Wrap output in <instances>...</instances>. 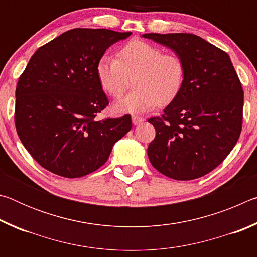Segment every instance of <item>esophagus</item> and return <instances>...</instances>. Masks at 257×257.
<instances>
[{"label": "esophagus", "instance_id": "34e87169", "mask_svg": "<svg viewBox=\"0 0 257 257\" xmlns=\"http://www.w3.org/2000/svg\"><path fill=\"white\" fill-rule=\"evenodd\" d=\"M132 120H133V123H134L135 125L141 124L142 122H144V121H145L144 118H141V116H137V115H133Z\"/></svg>", "mask_w": 257, "mask_h": 257}]
</instances>
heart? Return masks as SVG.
Returning <instances> with one entry per match:
<instances>
[{
	"mask_svg": "<svg viewBox=\"0 0 257 257\" xmlns=\"http://www.w3.org/2000/svg\"><path fill=\"white\" fill-rule=\"evenodd\" d=\"M96 76L103 90L112 97L124 92L128 78L135 77V90L113 104L116 113L142 114L156 104L171 102L185 81V63L180 56L164 53L161 47L143 41H133L121 47L118 59L99 58Z\"/></svg>",
	"mask_w": 257,
	"mask_h": 257,
	"instance_id": "b5f03b06",
	"label": "heart"
}]
</instances>
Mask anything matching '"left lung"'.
I'll use <instances>...</instances> for the list:
<instances>
[{"label": "left lung", "instance_id": "left-lung-1", "mask_svg": "<svg viewBox=\"0 0 257 257\" xmlns=\"http://www.w3.org/2000/svg\"><path fill=\"white\" fill-rule=\"evenodd\" d=\"M180 56L179 94L151 118L155 138L147 155L156 170L176 180L205 176L227 158L240 136L243 90L230 56L193 34H144Z\"/></svg>", "mask_w": 257, "mask_h": 257}]
</instances>
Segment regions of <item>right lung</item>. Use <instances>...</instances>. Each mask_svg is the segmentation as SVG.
Instances as JSON below:
<instances>
[{"label": "right lung", "instance_id": "right-lung-1", "mask_svg": "<svg viewBox=\"0 0 257 257\" xmlns=\"http://www.w3.org/2000/svg\"><path fill=\"white\" fill-rule=\"evenodd\" d=\"M130 35L75 28L30 58L17 84L15 122L26 150L46 170L64 178L92 173L132 129L129 114L95 119L108 104L97 80V61Z\"/></svg>", "mask_w": 257, "mask_h": 257}]
</instances>
